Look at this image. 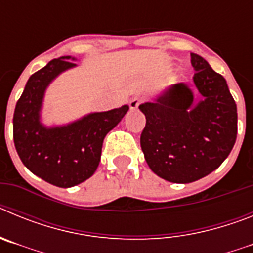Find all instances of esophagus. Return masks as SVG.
<instances>
[{"label": "esophagus", "mask_w": 253, "mask_h": 253, "mask_svg": "<svg viewBox=\"0 0 253 253\" xmlns=\"http://www.w3.org/2000/svg\"><path fill=\"white\" fill-rule=\"evenodd\" d=\"M144 100L146 99H144L143 96H134L133 99L129 101V106H130L131 110H135V109H138V106H139Z\"/></svg>", "instance_id": "esophagus-1"}]
</instances>
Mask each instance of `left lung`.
<instances>
[{
  "label": "left lung",
  "mask_w": 253,
  "mask_h": 253,
  "mask_svg": "<svg viewBox=\"0 0 253 253\" xmlns=\"http://www.w3.org/2000/svg\"><path fill=\"white\" fill-rule=\"evenodd\" d=\"M198 104L187 86L178 84L157 102L139 109L146 115L140 147L149 169L176 184L205 177L231 153L237 138V105L227 81L200 55L191 53Z\"/></svg>",
  "instance_id": "left-lung-1"
}]
</instances>
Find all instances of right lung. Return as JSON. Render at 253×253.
<instances>
[{
  "label": "right lung",
  "instance_id": "right-lung-1",
  "mask_svg": "<svg viewBox=\"0 0 253 253\" xmlns=\"http://www.w3.org/2000/svg\"><path fill=\"white\" fill-rule=\"evenodd\" d=\"M69 58H55L31 75L13 113V143L20 160L34 175L58 187L75 186L95 173L105 135L129 110L124 105L67 126L44 128L39 122L44 91L55 76L76 66Z\"/></svg>",
  "mask_w": 253,
  "mask_h": 253
}]
</instances>
